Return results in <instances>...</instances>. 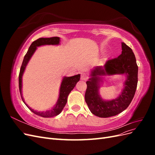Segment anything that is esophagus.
<instances>
[{
    "mask_svg": "<svg viewBox=\"0 0 155 155\" xmlns=\"http://www.w3.org/2000/svg\"><path fill=\"white\" fill-rule=\"evenodd\" d=\"M88 75H87V74H86V73H82L81 74V80H84V81H85V80H87V79H88Z\"/></svg>",
    "mask_w": 155,
    "mask_h": 155,
    "instance_id": "esophagus-1",
    "label": "esophagus"
}]
</instances>
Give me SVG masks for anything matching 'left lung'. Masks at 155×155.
<instances>
[{
    "label": "left lung",
    "instance_id": "1",
    "mask_svg": "<svg viewBox=\"0 0 155 155\" xmlns=\"http://www.w3.org/2000/svg\"><path fill=\"white\" fill-rule=\"evenodd\" d=\"M121 54L118 58L108 60L104 67L94 68L87 85L85 99L89 110L100 118L114 116L123 112L133 100L138 83V68L135 55L130 47L121 43ZM125 74L126 77L124 88L115 99L105 101L101 97L99 88L105 75Z\"/></svg>",
    "mask_w": 155,
    "mask_h": 155
}]
</instances>
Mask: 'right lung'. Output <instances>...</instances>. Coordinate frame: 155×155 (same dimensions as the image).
I'll list each match as a JSON object with an SVG mask.
<instances>
[{
  "instance_id": "right-lung-1",
  "label": "right lung",
  "mask_w": 155,
  "mask_h": 155,
  "mask_svg": "<svg viewBox=\"0 0 155 155\" xmlns=\"http://www.w3.org/2000/svg\"><path fill=\"white\" fill-rule=\"evenodd\" d=\"M59 43L60 38L58 37H50V38H39L33 42L31 45H30L28 50L26 54L25 55L24 59H23L20 70L19 76H18V86H19V91L23 102L25 103V104L28 107L30 110L34 112V114L42 117H44V118H49V117H54L55 116H58L61 112L63 108L67 104V97L69 95L70 92L73 90V88L76 86V83L79 81V79H80V74L75 75V76L71 77H64L63 78L61 84L59 97L57 102H56V104L50 110L42 112L37 111L32 109L31 108H30L26 104L24 99H23V97L22 96V76L23 74L25 72V70L26 69L28 63L29 61L32 57V55H34L35 50H37V47H39V46L43 45H59Z\"/></svg>"
}]
</instances>
